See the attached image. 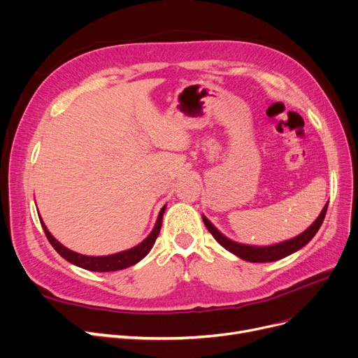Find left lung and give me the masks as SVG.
I'll return each mask as SVG.
<instances>
[{
    "mask_svg": "<svg viewBox=\"0 0 358 358\" xmlns=\"http://www.w3.org/2000/svg\"><path fill=\"white\" fill-rule=\"evenodd\" d=\"M327 209H328V204L325 206L324 210L321 212V215L317 216V219L310 224V227L303 234H300L299 236H296L290 241H285L281 243H277V245H273V247L242 245V243L234 242V241L228 239L227 236H223L206 217H203V222L206 224V228L209 229V232L213 235V238L220 243V245L227 248L228 251H231L232 254L238 255L242 259L250 261V262H270V261H277V259L285 258V257L296 252L297 250H300L302 247H305L306 243L316 235L319 228H321V224H322V222L325 219V215H327Z\"/></svg>",
    "mask_w": 358,
    "mask_h": 358,
    "instance_id": "obj_1",
    "label": "left lung"
}]
</instances>
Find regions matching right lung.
<instances>
[{
    "label": "right lung",
    "mask_w": 358,
    "mask_h": 358,
    "mask_svg": "<svg viewBox=\"0 0 358 358\" xmlns=\"http://www.w3.org/2000/svg\"><path fill=\"white\" fill-rule=\"evenodd\" d=\"M164 212H165V206L159 212V216H158V220H157L154 231L150 232V235L143 242H141L138 247L127 250V251H123V252H119V254H115V255H107V257L81 255V254H77V252H73V251L65 248L49 234V231L45 227V223L42 220L41 222H42L43 231L46 234V238L50 242V245L56 250V252H58L61 257H64L66 261L72 262V264L78 266L81 268H85V270H90V271L104 273V271H117V270H123L126 267L134 266V264H136V262H139L145 255H148V252L150 251V248H152V245H154L158 235H159Z\"/></svg>",
    "instance_id": "obj_1"
}]
</instances>
